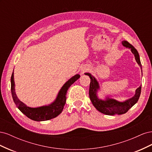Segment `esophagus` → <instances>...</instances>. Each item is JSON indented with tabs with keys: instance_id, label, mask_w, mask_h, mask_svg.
Segmentation results:
<instances>
[{
	"instance_id": "esophagus-1",
	"label": "esophagus",
	"mask_w": 152,
	"mask_h": 152,
	"mask_svg": "<svg viewBox=\"0 0 152 152\" xmlns=\"http://www.w3.org/2000/svg\"><path fill=\"white\" fill-rule=\"evenodd\" d=\"M87 70H89V68H84V69H82V72L84 73V72H87Z\"/></svg>"
}]
</instances>
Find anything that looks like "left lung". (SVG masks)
I'll return each instance as SVG.
<instances>
[{
    "instance_id": "obj_1",
    "label": "left lung",
    "mask_w": 152,
    "mask_h": 152,
    "mask_svg": "<svg viewBox=\"0 0 152 152\" xmlns=\"http://www.w3.org/2000/svg\"><path fill=\"white\" fill-rule=\"evenodd\" d=\"M122 45L124 47L130 49L132 54L134 55L135 59L137 64L140 66L141 68V64L140 59V55L137 50L134 48V46L129 43L126 40H123L122 42ZM85 75L89 76L91 79V83L89 86V98L94 107L97 109L99 112L108 115H122L126 113L129 110L133 107L139 99L141 94V86L136 89L135 94L132 98L126 100L125 102H121L118 101L106 98V99L103 100L98 98L97 96L98 91L99 90V85L96 78L92 75L89 73H85Z\"/></svg>"
}]
</instances>
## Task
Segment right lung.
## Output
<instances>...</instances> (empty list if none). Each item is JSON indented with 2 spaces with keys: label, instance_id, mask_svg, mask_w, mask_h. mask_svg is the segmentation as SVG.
<instances>
[{
  "label": "right lung",
  "instance_id": "obj_1",
  "mask_svg": "<svg viewBox=\"0 0 152 152\" xmlns=\"http://www.w3.org/2000/svg\"><path fill=\"white\" fill-rule=\"evenodd\" d=\"M80 78V75L77 74L70 78L66 83L63 86L61 89L59 90L57 97L51 104L42 106V107L31 108L26 106L25 103L21 102L18 98L15 92V84L14 80V72L12 73L11 78V94L14 102L16 107L20 111L25 115L31 120L35 121H45L50 120V119L56 117L60 114L66 103V93L69 89L74 82Z\"/></svg>",
  "mask_w": 152,
  "mask_h": 152
}]
</instances>
